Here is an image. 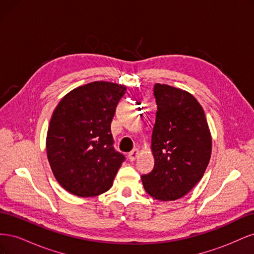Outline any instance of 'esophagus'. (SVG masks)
Segmentation results:
<instances>
[{"label":"esophagus","mask_w":254,"mask_h":254,"mask_svg":"<svg viewBox=\"0 0 254 254\" xmlns=\"http://www.w3.org/2000/svg\"><path fill=\"white\" fill-rule=\"evenodd\" d=\"M139 153H140L139 149H137V148H134L133 150H131V151H130V152L128 153V158H129V160H130V161H134V160L137 158V156H139Z\"/></svg>","instance_id":"1"}]
</instances>
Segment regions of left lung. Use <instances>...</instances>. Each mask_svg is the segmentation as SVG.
<instances>
[{
  "instance_id": "left-lung-1",
  "label": "left lung",
  "mask_w": 254,
  "mask_h": 254,
  "mask_svg": "<svg viewBox=\"0 0 254 254\" xmlns=\"http://www.w3.org/2000/svg\"><path fill=\"white\" fill-rule=\"evenodd\" d=\"M153 96L157 104L151 135L155 166L141 178L151 197L176 200L202 178L211 158V133L202 107L189 92L156 83Z\"/></svg>"
}]
</instances>
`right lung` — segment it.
Wrapping results in <instances>:
<instances>
[{"instance_id":"right-lung-1","label":"right lung","mask_w":254,"mask_h":254,"mask_svg":"<svg viewBox=\"0 0 254 254\" xmlns=\"http://www.w3.org/2000/svg\"><path fill=\"white\" fill-rule=\"evenodd\" d=\"M125 93L118 83L90 82L67 93L54 110L48 159L56 180L71 194L94 197L112 187L125 156L113 147L110 125Z\"/></svg>"}]
</instances>
